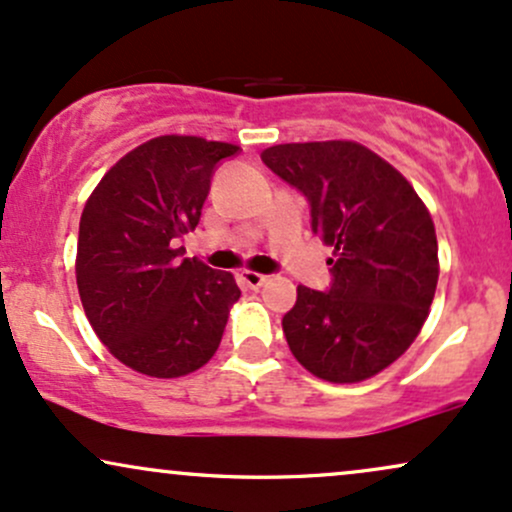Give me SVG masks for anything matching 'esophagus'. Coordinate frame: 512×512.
Masks as SVG:
<instances>
[{"label":"esophagus","instance_id":"esophagus-1","mask_svg":"<svg viewBox=\"0 0 512 512\" xmlns=\"http://www.w3.org/2000/svg\"><path fill=\"white\" fill-rule=\"evenodd\" d=\"M240 279H243L245 284L250 286V289H260V286L269 279V276L267 274H260V272H248V269H245V272L240 274Z\"/></svg>","mask_w":512,"mask_h":512}]
</instances>
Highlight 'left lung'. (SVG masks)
Here are the masks:
<instances>
[{
  "mask_svg": "<svg viewBox=\"0 0 512 512\" xmlns=\"http://www.w3.org/2000/svg\"><path fill=\"white\" fill-rule=\"evenodd\" d=\"M262 163L308 199L310 228L334 248L330 286H298L281 320L291 354L330 383L380 373L409 349L433 303L431 214L402 173L356 142L269 146Z\"/></svg>",
  "mask_w": 512,
  "mask_h": 512,
  "instance_id": "1",
  "label": "left lung"
}]
</instances>
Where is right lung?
Wrapping results in <instances>:
<instances>
[{
	"instance_id": "add662e5",
	"label": "right lung",
	"mask_w": 512,
	"mask_h": 512,
	"mask_svg": "<svg viewBox=\"0 0 512 512\" xmlns=\"http://www.w3.org/2000/svg\"><path fill=\"white\" fill-rule=\"evenodd\" d=\"M238 146L156 137L122 156L88 197L76 245V286L110 354L137 373L180 378L219 349L240 298L231 272L182 257L221 161Z\"/></svg>"
}]
</instances>
